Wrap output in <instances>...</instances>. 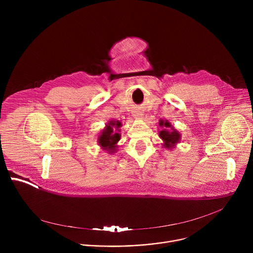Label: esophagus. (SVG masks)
<instances>
[{
    "label": "esophagus",
    "instance_id": "34e87169",
    "mask_svg": "<svg viewBox=\"0 0 253 253\" xmlns=\"http://www.w3.org/2000/svg\"><path fill=\"white\" fill-rule=\"evenodd\" d=\"M135 116H136V117H138V118H140V117L142 116V114H140V113H136V114H135Z\"/></svg>",
    "mask_w": 253,
    "mask_h": 253
}]
</instances>
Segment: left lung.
<instances>
[{
	"mask_svg": "<svg viewBox=\"0 0 253 253\" xmlns=\"http://www.w3.org/2000/svg\"><path fill=\"white\" fill-rule=\"evenodd\" d=\"M159 126L162 128V130L159 131V136L164 142L163 146L167 149H172L180 141L181 135L179 134L177 130L174 129V127L167 120L161 119L159 121Z\"/></svg>",
	"mask_w": 253,
	"mask_h": 253,
	"instance_id": "8db88e82",
	"label": "left lung"
}]
</instances>
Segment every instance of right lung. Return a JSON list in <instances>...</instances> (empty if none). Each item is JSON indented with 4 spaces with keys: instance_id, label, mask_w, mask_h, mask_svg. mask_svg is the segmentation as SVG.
<instances>
[{
    "instance_id": "obj_1",
    "label": "right lung",
    "mask_w": 253,
    "mask_h": 253,
    "mask_svg": "<svg viewBox=\"0 0 253 253\" xmlns=\"http://www.w3.org/2000/svg\"><path fill=\"white\" fill-rule=\"evenodd\" d=\"M122 126L120 121H109L106 127L102 130L98 137V143L103 150L111 153L116 152L117 143L121 138L120 127Z\"/></svg>"
}]
</instances>
